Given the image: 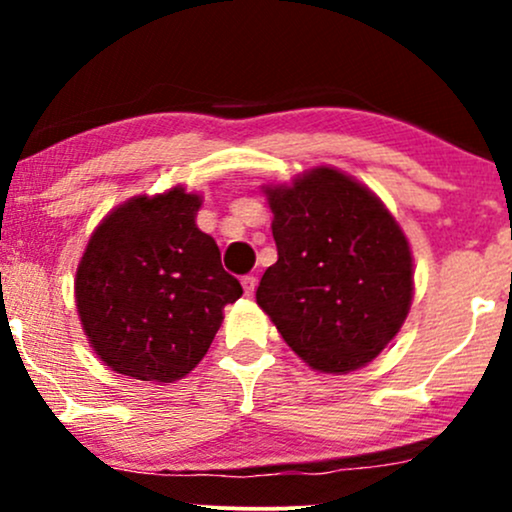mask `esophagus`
<instances>
[{"label": "esophagus", "instance_id": "esophagus-1", "mask_svg": "<svg viewBox=\"0 0 512 512\" xmlns=\"http://www.w3.org/2000/svg\"><path fill=\"white\" fill-rule=\"evenodd\" d=\"M240 284H243L245 296H252V291H255V286H257V279L252 274H245L243 279H240Z\"/></svg>", "mask_w": 512, "mask_h": 512}]
</instances>
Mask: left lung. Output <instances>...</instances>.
Returning <instances> with one entry per match:
<instances>
[{
	"mask_svg": "<svg viewBox=\"0 0 512 512\" xmlns=\"http://www.w3.org/2000/svg\"><path fill=\"white\" fill-rule=\"evenodd\" d=\"M276 260L257 305L284 342L322 373L373 361L402 327L414 293L407 236L368 187L337 168L264 187Z\"/></svg>",
	"mask_w": 512,
	"mask_h": 512,
	"instance_id": "8db88e82",
	"label": "left lung"
}]
</instances>
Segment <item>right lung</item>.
<instances>
[{"label":"right lung","mask_w":512,"mask_h":512,"mask_svg":"<svg viewBox=\"0 0 512 512\" xmlns=\"http://www.w3.org/2000/svg\"><path fill=\"white\" fill-rule=\"evenodd\" d=\"M202 197L173 187L110 211L76 267V310L115 373L173 383L202 361L243 286L197 228Z\"/></svg>","instance_id":"right-lung-1"}]
</instances>
